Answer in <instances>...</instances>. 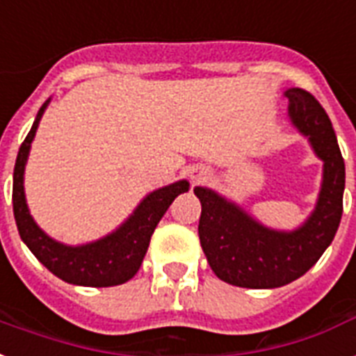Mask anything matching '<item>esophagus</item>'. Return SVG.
Segmentation results:
<instances>
[{"instance_id": "34e87169", "label": "esophagus", "mask_w": 356, "mask_h": 356, "mask_svg": "<svg viewBox=\"0 0 356 356\" xmlns=\"http://www.w3.org/2000/svg\"><path fill=\"white\" fill-rule=\"evenodd\" d=\"M204 175H206V172H204V170H200V172H198V175L193 176V178H200V176H204Z\"/></svg>"}]
</instances>
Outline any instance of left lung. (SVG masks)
<instances>
[{"instance_id":"1","label":"left lung","mask_w":356,"mask_h":356,"mask_svg":"<svg viewBox=\"0 0 356 356\" xmlns=\"http://www.w3.org/2000/svg\"><path fill=\"white\" fill-rule=\"evenodd\" d=\"M288 117L323 161L318 202L296 230L264 227L241 206L208 187H195L202 213L198 238L211 271L239 288H280L302 277L332 243L343 211L346 165L327 113L310 92L288 89Z\"/></svg>"}]
</instances>
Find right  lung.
I'll list each match as a JSON object with an SVG mask.
<instances>
[{"instance_id":"add662e5","label":"right lung","mask_w":356,"mask_h":356,"mask_svg":"<svg viewBox=\"0 0 356 356\" xmlns=\"http://www.w3.org/2000/svg\"><path fill=\"white\" fill-rule=\"evenodd\" d=\"M49 100H46L37 113L26 140L18 150V158L13 176V209L22 241L44 267H48L55 277L76 286L107 288L128 282L139 271L143 258L147 254L148 243L154 230L178 195L189 191V181L180 180L170 186L159 187L148 193L134 209V213L115 230L92 243L65 245L44 234L29 213L24 193V170L31 143L37 134L38 122L42 118Z\"/></svg>"}]
</instances>
